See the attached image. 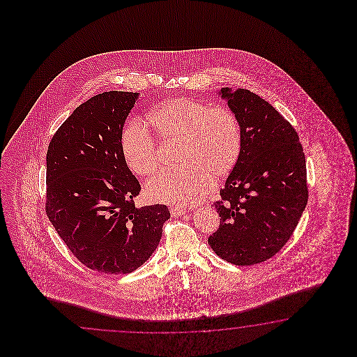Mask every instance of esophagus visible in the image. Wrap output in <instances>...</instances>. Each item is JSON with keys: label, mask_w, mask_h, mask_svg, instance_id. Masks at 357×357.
Wrapping results in <instances>:
<instances>
[{"label": "esophagus", "mask_w": 357, "mask_h": 357, "mask_svg": "<svg viewBox=\"0 0 357 357\" xmlns=\"http://www.w3.org/2000/svg\"><path fill=\"white\" fill-rule=\"evenodd\" d=\"M171 214H172V217H178V215H183L185 213H186V209H183V208H171Z\"/></svg>", "instance_id": "1"}]
</instances>
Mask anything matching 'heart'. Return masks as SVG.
<instances>
[{
	"label": "heart",
	"mask_w": 357,
	"mask_h": 357,
	"mask_svg": "<svg viewBox=\"0 0 357 357\" xmlns=\"http://www.w3.org/2000/svg\"><path fill=\"white\" fill-rule=\"evenodd\" d=\"M149 123L163 143L178 144L176 160L181 165L146 185L145 194L153 202L195 204L209 194L212 178L218 181L235 169L243 149V128L234 109L197 99H169L153 109ZM121 152L137 175L151 177L160 171V148L140 121L122 130Z\"/></svg>",
	"instance_id": "heart-1"
}]
</instances>
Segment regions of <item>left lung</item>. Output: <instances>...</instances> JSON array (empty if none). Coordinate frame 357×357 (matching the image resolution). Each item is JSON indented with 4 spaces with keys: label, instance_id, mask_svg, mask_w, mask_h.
<instances>
[{
    "label": "left lung",
    "instance_id": "left-lung-1",
    "mask_svg": "<svg viewBox=\"0 0 357 357\" xmlns=\"http://www.w3.org/2000/svg\"><path fill=\"white\" fill-rule=\"evenodd\" d=\"M220 93L241 122L243 149L213 204L220 226L208 243L228 263L252 266L280 252L307 204L305 154L295 128L258 94Z\"/></svg>",
    "mask_w": 357,
    "mask_h": 357
}]
</instances>
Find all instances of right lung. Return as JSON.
<instances>
[{
  "mask_svg": "<svg viewBox=\"0 0 357 357\" xmlns=\"http://www.w3.org/2000/svg\"><path fill=\"white\" fill-rule=\"evenodd\" d=\"M137 93L105 91L76 107L48 145L46 214L68 250L100 273L134 272L152 255L171 214L135 206L142 190L121 152Z\"/></svg>",
  "mask_w": 357,
  "mask_h": 357,
  "instance_id": "right-lung-1",
  "label": "right lung"
}]
</instances>
